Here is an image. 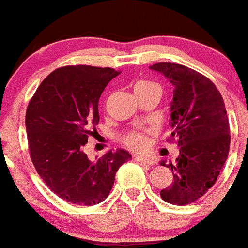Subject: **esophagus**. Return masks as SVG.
<instances>
[{
  "label": "esophagus",
  "instance_id": "obj_1",
  "mask_svg": "<svg viewBox=\"0 0 248 248\" xmlns=\"http://www.w3.org/2000/svg\"><path fill=\"white\" fill-rule=\"evenodd\" d=\"M136 161L140 162V164H143V165H154L155 162L151 158L143 157V156H136Z\"/></svg>",
  "mask_w": 248,
  "mask_h": 248
}]
</instances>
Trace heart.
I'll use <instances>...</instances> for the list:
<instances>
[{
	"label": "heart",
	"instance_id": "b5f03b06",
	"mask_svg": "<svg viewBox=\"0 0 248 248\" xmlns=\"http://www.w3.org/2000/svg\"><path fill=\"white\" fill-rule=\"evenodd\" d=\"M150 88H158V86L154 82H148V80H140L136 84L134 87V91L136 92H140V91L150 90ZM160 90V88H158ZM124 143L128 146L132 150H136V151H140L143 150L146 146H147V137L146 134L142 133V132H138V130H133V132H129L124 137Z\"/></svg>",
	"mask_w": 248,
	"mask_h": 248
}]
</instances>
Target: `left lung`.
<instances>
[{"instance_id": "8db88e82", "label": "left lung", "mask_w": 248, "mask_h": 248, "mask_svg": "<svg viewBox=\"0 0 248 248\" xmlns=\"http://www.w3.org/2000/svg\"><path fill=\"white\" fill-rule=\"evenodd\" d=\"M150 69L171 83L170 138L179 147L175 164H169L173 183L160 196L171 205H187L213 187L227 161L231 136L224 101L215 84L193 69L171 62H158Z\"/></svg>"}]
</instances>
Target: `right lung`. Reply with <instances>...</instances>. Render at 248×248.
<instances>
[{
  "label": "right lung",
  "instance_id": "add662e5",
  "mask_svg": "<svg viewBox=\"0 0 248 248\" xmlns=\"http://www.w3.org/2000/svg\"><path fill=\"white\" fill-rule=\"evenodd\" d=\"M116 75L111 68L90 65L59 68L28 105L25 128L35 170L53 193L74 205L102 202L119 168L132 158L118 148L91 161L83 151L100 122L98 100Z\"/></svg>",
  "mask_w": 248,
  "mask_h": 248
}]
</instances>
